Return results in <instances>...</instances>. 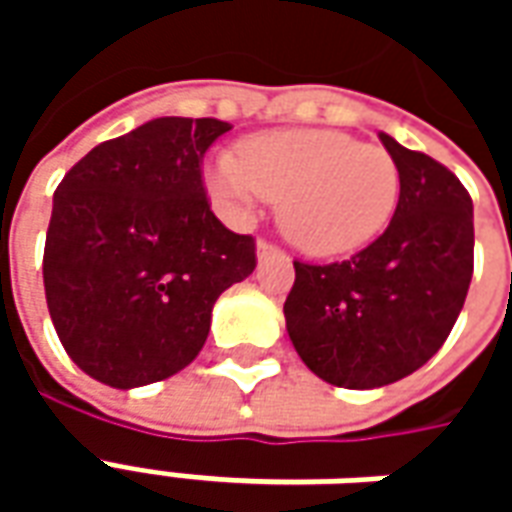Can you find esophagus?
<instances>
[{
	"mask_svg": "<svg viewBox=\"0 0 512 512\" xmlns=\"http://www.w3.org/2000/svg\"><path fill=\"white\" fill-rule=\"evenodd\" d=\"M279 246L271 244V241H266V238H260L257 241V257H266V255H277Z\"/></svg>",
	"mask_w": 512,
	"mask_h": 512,
	"instance_id": "obj_1",
	"label": "esophagus"
}]
</instances>
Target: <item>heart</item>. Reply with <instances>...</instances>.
Instances as JSON below:
<instances>
[{"instance_id": "b5f03b06", "label": "heart", "mask_w": 512, "mask_h": 512, "mask_svg": "<svg viewBox=\"0 0 512 512\" xmlns=\"http://www.w3.org/2000/svg\"><path fill=\"white\" fill-rule=\"evenodd\" d=\"M208 183L238 216L255 211L260 200L279 202L285 235L315 257L370 244L400 197V172L386 147L326 128L252 136L241 158H213Z\"/></svg>"}]
</instances>
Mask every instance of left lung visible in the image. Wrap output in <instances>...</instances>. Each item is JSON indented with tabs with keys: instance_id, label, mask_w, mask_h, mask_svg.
I'll return each mask as SVG.
<instances>
[{
	"instance_id": "1",
	"label": "left lung",
	"mask_w": 512,
	"mask_h": 512,
	"mask_svg": "<svg viewBox=\"0 0 512 512\" xmlns=\"http://www.w3.org/2000/svg\"><path fill=\"white\" fill-rule=\"evenodd\" d=\"M381 142L400 172L392 222L343 263L293 260L285 323L326 384L376 389L411 376L450 337L474 271L472 197L436 158Z\"/></svg>"
}]
</instances>
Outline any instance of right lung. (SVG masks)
<instances>
[{"mask_svg":"<svg viewBox=\"0 0 512 512\" xmlns=\"http://www.w3.org/2000/svg\"><path fill=\"white\" fill-rule=\"evenodd\" d=\"M216 117H156L93 147L54 191L43 285L62 348L115 389L194 362L224 290L255 271V238L227 230L202 186Z\"/></svg>","mask_w":512,"mask_h":512,"instance_id":"add662e5","label":"right lung"}]
</instances>
